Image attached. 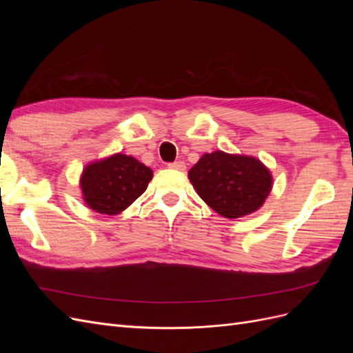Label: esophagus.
<instances>
[{
  "instance_id": "esophagus-1",
  "label": "esophagus",
  "mask_w": 353,
  "mask_h": 353,
  "mask_svg": "<svg viewBox=\"0 0 353 353\" xmlns=\"http://www.w3.org/2000/svg\"><path fill=\"white\" fill-rule=\"evenodd\" d=\"M170 169H175V170H184L185 169V163L184 162H172V163H169L168 165Z\"/></svg>"
}]
</instances>
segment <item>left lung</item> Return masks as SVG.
<instances>
[{"instance_id":"left-lung-1","label":"left lung","mask_w":353,"mask_h":353,"mask_svg":"<svg viewBox=\"0 0 353 353\" xmlns=\"http://www.w3.org/2000/svg\"><path fill=\"white\" fill-rule=\"evenodd\" d=\"M188 178L203 201L228 219L258 210L272 188V175L261 160L221 150L203 154Z\"/></svg>"}]
</instances>
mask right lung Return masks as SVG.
Masks as SVG:
<instances>
[{
	"label": "right lung",
	"mask_w": 353,
	"mask_h": 353,
	"mask_svg": "<svg viewBox=\"0 0 353 353\" xmlns=\"http://www.w3.org/2000/svg\"><path fill=\"white\" fill-rule=\"evenodd\" d=\"M153 178L150 168L116 153L85 166L81 190L85 205L103 215H117L140 197Z\"/></svg>",
	"instance_id": "add662e5"
}]
</instances>
